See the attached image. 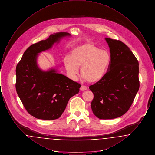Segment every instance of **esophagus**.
<instances>
[{
	"instance_id": "34e87169",
	"label": "esophagus",
	"mask_w": 155,
	"mask_h": 155,
	"mask_svg": "<svg viewBox=\"0 0 155 155\" xmlns=\"http://www.w3.org/2000/svg\"><path fill=\"white\" fill-rule=\"evenodd\" d=\"M80 89H81V91H86V90L87 89V87L86 86H83V85H82L81 87V88H80Z\"/></svg>"
}]
</instances>
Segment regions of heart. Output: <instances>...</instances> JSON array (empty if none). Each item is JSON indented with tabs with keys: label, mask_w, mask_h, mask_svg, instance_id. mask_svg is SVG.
Masks as SVG:
<instances>
[{
	"label": "heart",
	"mask_w": 155,
	"mask_h": 155,
	"mask_svg": "<svg viewBox=\"0 0 155 155\" xmlns=\"http://www.w3.org/2000/svg\"><path fill=\"white\" fill-rule=\"evenodd\" d=\"M64 61L71 78H76L81 67V76L93 83L103 78L110 66L111 56L108 51L92 43H87L75 47L71 56H66Z\"/></svg>",
	"instance_id": "b5f03b06"
}]
</instances>
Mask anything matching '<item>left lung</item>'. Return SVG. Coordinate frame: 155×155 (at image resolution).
<instances>
[{
    "label": "left lung",
    "instance_id": "8db88e82",
    "mask_svg": "<svg viewBox=\"0 0 155 155\" xmlns=\"http://www.w3.org/2000/svg\"><path fill=\"white\" fill-rule=\"evenodd\" d=\"M111 62L103 78L89 87L94 97L91 108L97 118H117L128 110L140 88L139 63L120 41L106 38Z\"/></svg>",
    "mask_w": 155,
    "mask_h": 155
}]
</instances>
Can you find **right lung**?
<instances>
[{
    "mask_svg": "<svg viewBox=\"0 0 155 155\" xmlns=\"http://www.w3.org/2000/svg\"><path fill=\"white\" fill-rule=\"evenodd\" d=\"M70 36L67 32H57L31 45L17 65V93L25 109L35 118L45 120L59 118L69 99L80 91V84L59 74L56 68L44 71L37 63L40 53L51 49L61 39Z\"/></svg>",
    "mask_w": 155,
    "mask_h": 155,
    "instance_id": "1",
    "label": "right lung"
}]
</instances>
